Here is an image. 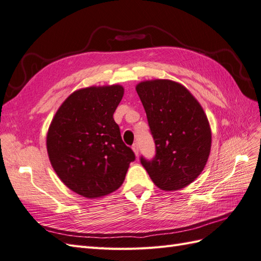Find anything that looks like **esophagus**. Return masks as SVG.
Segmentation results:
<instances>
[{
	"mask_svg": "<svg viewBox=\"0 0 261 261\" xmlns=\"http://www.w3.org/2000/svg\"><path fill=\"white\" fill-rule=\"evenodd\" d=\"M132 150H133V152H135V154L138 156L139 155V145H138V143H135L132 145Z\"/></svg>",
	"mask_w": 261,
	"mask_h": 261,
	"instance_id": "1",
	"label": "esophagus"
}]
</instances>
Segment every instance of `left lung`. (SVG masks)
I'll return each mask as SVG.
<instances>
[{
    "mask_svg": "<svg viewBox=\"0 0 261 261\" xmlns=\"http://www.w3.org/2000/svg\"><path fill=\"white\" fill-rule=\"evenodd\" d=\"M155 144L152 160L140 162L159 189L176 191L200 174L210 155L208 120L184 86L156 79L137 86Z\"/></svg>",
    "mask_w": 261,
    "mask_h": 261,
    "instance_id": "obj_1",
    "label": "left lung"
}]
</instances>
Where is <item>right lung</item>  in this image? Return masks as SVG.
Returning a JSON list of instances; mask_svg holds the SVG:
<instances>
[{
    "label": "right lung",
    "mask_w": 261,
    "mask_h": 261,
    "mask_svg": "<svg viewBox=\"0 0 261 261\" xmlns=\"http://www.w3.org/2000/svg\"><path fill=\"white\" fill-rule=\"evenodd\" d=\"M122 96L119 85L77 90L50 123V163L63 183L79 195L95 198L118 190L136 160L113 119Z\"/></svg>",
    "instance_id": "1"
}]
</instances>
